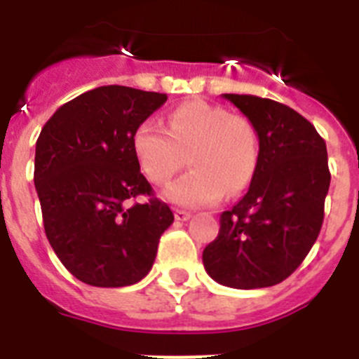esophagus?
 Wrapping results in <instances>:
<instances>
[{"label": "esophagus", "mask_w": 359, "mask_h": 359, "mask_svg": "<svg viewBox=\"0 0 359 359\" xmlns=\"http://www.w3.org/2000/svg\"><path fill=\"white\" fill-rule=\"evenodd\" d=\"M174 217H176L177 221H189V219L192 217V214L187 210H176L174 212Z\"/></svg>", "instance_id": "1"}]
</instances>
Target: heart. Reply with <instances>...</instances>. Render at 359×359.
<instances>
[{
  "label": "heart",
  "instance_id": "heart-1",
  "mask_svg": "<svg viewBox=\"0 0 359 359\" xmlns=\"http://www.w3.org/2000/svg\"><path fill=\"white\" fill-rule=\"evenodd\" d=\"M133 151L142 172L156 185L169 182L189 154L192 170L165 190V198L182 207H205L252 185L261 142L248 116L196 98L170 111L167 129L154 120L140 123Z\"/></svg>",
  "mask_w": 359,
  "mask_h": 359
}]
</instances>
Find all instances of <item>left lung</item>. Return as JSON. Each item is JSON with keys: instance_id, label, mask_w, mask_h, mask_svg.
<instances>
[{"instance_id": "obj_1", "label": "left lung", "mask_w": 359, "mask_h": 359, "mask_svg": "<svg viewBox=\"0 0 359 359\" xmlns=\"http://www.w3.org/2000/svg\"><path fill=\"white\" fill-rule=\"evenodd\" d=\"M223 97L255 123L261 158L248 192L219 217V236L203 250V264L223 286H275L302 264L320 233L331 183L327 147L315 126L284 104Z\"/></svg>"}]
</instances>
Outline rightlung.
I'll return each mask as SVG.
<instances>
[{
    "label": "right lung",
    "instance_id": "1",
    "mask_svg": "<svg viewBox=\"0 0 359 359\" xmlns=\"http://www.w3.org/2000/svg\"><path fill=\"white\" fill-rule=\"evenodd\" d=\"M165 93L100 86L61 106L36 144L34 183L46 237L84 284L123 287L151 271L174 214L140 172L133 136ZM145 195V203L130 205Z\"/></svg>",
    "mask_w": 359,
    "mask_h": 359
}]
</instances>
